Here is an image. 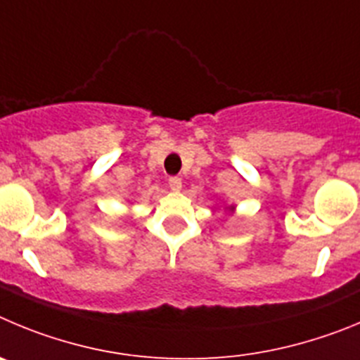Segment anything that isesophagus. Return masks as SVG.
I'll return each instance as SVG.
<instances>
[{
	"label": "esophagus",
	"mask_w": 360,
	"mask_h": 360,
	"mask_svg": "<svg viewBox=\"0 0 360 360\" xmlns=\"http://www.w3.org/2000/svg\"><path fill=\"white\" fill-rule=\"evenodd\" d=\"M168 186H170L172 192H179L181 188H183V181H181L179 177H170V179H168Z\"/></svg>",
	"instance_id": "esophagus-1"
}]
</instances>
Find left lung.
Masks as SVG:
<instances>
[{"label":"left lung","mask_w":360,"mask_h":360,"mask_svg":"<svg viewBox=\"0 0 360 360\" xmlns=\"http://www.w3.org/2000/svg\"><path fill=\"white\" fill-rule=\"evenodd\" d=\"M235 208H236L235 204H229V206H226V208H224V210H228V212H229V213H235Z\"/></svg>","instance_id":"1"}]
</instances>
